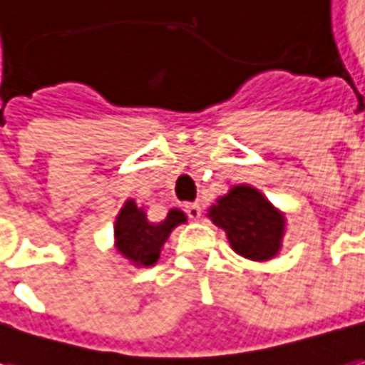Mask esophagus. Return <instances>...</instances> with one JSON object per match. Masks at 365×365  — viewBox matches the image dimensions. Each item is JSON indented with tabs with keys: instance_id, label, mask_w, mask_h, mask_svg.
<instances>
[{
	"instance_id": "obj_1",
	"label": "esophagus",
	"mask_w": 365,
	"mask_h": 365,
	"mask_svg": "<svg viewBox=\"0 0 365 365\" xmlns=\"http://www.w3.org/2000/svg\"><path fill=\"white\" fill-rule=\"evenodd\" d=\"M185 214H187V217L193 220V222L200 220V217H202V205H200V203H187V205H185Z\"/></svg>"
}]
</instances>
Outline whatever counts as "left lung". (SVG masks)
<instances>
[{
	"mask_svg": "<svg viewBox=\"0 0 365 365\" xmlns=\"http://www.w3.org/2000/svg\"><path fill=\"white\" fill-rule=\"evenodd\" d=\"M207 215L224 230L235 254L247 259L266 262L282 247L286 230L284 214L252 185H234L210 207Z\"/></svg>",
	"mask_w": 365,
	"mask_h": 365,
	"instance_id": "8db88e82",
	"label": "left lung"
}]
</instances>
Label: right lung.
I'll return each mask as SVG.
<instances>
[{"mask_svg": "<svg viewBox=\"0 0 365 365\" xmlns=\"http://www.w3.org/2000/svg\"><path fill=\"white\" fill-rule=\"evenodd\" d=\"M185 224L182 210H170L165 220L155 224L133 200H128L118 214L113 235L115 247L133 266H153L160 259V252L175 225Z\"/></svg>", "mask_w": 365, "mask_h": 365, "instance_id": "1", "label": "right lung"}]
</instances>
